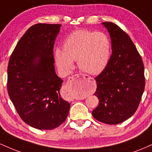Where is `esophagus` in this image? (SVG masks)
<instances>
[{
  "label": "esophagus",
  "mask_w": 152,
  "mask_h": 152,
  "mask_svg": "<svg viewBox=\"0 0 152 152\" xmlns=\"http://www.w3.org/2000/svg\"><path fill=\"white\" fill-rule=\"evenodd\" d=\"M80 76H83V78H84V79H86V81H91V82H92V80H93V78H91L89 76H88V75H85V74H81V75L76 74V75H74V76H71V77L69 78V80H73V79H74V78L79 77Z\"/></svg>",
  "instance_id": "esophagus-1"
}]
</instances>
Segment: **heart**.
<instances>
[{
  "mask_svg": "<svg viewBox=\"0 0 152 152\" xmlns=\"http://www.w3.org/2000/svg\"><path fill=\"white\" fill-rule=\"evenodd\" d=\"M111 46L107 36L101 32L77 30L64 41L63 50H56L57 66L62 71H69L77 60L79 69L87 74H99L109 61Z\"/></svg>",
  "mask_w": 152,
  "mask_h": 152,
  "instance_id": "b5f03b06",
  "label": "heart"
}]
</instances>
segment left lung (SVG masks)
<instances>
[{
  "label": "left lung",
  "mask_w": 152,
  "mask_h": 152,
  "mask_svg": "<svg viewBox=\"0 0 152 152\" xmlns=\"http://www.w3.org/2000/svg\"><path fill=\"white\" fill-rule=\"evenodd\" d=\"M102 24L110 34L112 54L95 78L99 105L92 115L102 123L117 124L130 118L139 105L145 86L144 64L126 33L114 23Z\"/></svg>",
  "instance_id": "8db88e82"
}]
</instances>
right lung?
<instances>
[{
  "mask_svg": "<svg viewBox=\"0 0 152 152\" xmlns=\"http://www.w3.org/2000/svg\"><path fill=\"white\" fill-rule=\"evenodd\" d=\"M61 26H31L19 40L8 63L7 88L10 100L23 121L38 129L59 126L70 109V104L60 95L63 80L53 65L54 42Z\"/></svg>",
  "mask_w": 152,
  "mask_h": 152,
  "instance_id": "add662e5",
  "label": "right lung"
}]
</instances>
